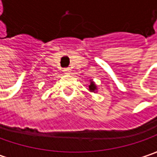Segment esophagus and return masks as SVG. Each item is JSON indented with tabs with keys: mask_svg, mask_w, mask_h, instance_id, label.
Segmentation results:
<instances>
[{
	"mask_svg": "<svg viewBox=\"0 0 157 157\" xmlns=\"http://www.w3.org/2000/svg\"><path fill=\"white\" fill-rule=\"evenodd\" d=\"M63 71V72H64V73H66V74H69L70 72H71V69H70V68H64Z\"/></svg>",
	"mask_w": 157,
	"mask_h": 157,
	"instance_id": "esophagus-1",
	"label": "esophagus"
}]
</instances>
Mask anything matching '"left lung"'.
<instances>
[{"label":"left lung","instance_id":"8db88e82","mask_svg":"<svg viewBox=\"0 0 157 157\" xmlns=\"http://www.w3.org/2000/svg\"><path fill=\"white\" fill-rule=\"evenodd\" d=\"M96 90H97V86H96V85L94 84V81H91L90 85H89V91H90V92H94V93H95V92H96Z\"/></svg>","mask_w":157,"mask_h":157}]
</instances>
